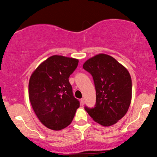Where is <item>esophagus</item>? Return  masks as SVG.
Segmentation results:
<instances>
[{"instance_id":"esophagus-1","label":"esophagus","mask_w":157,"mask_h":157,"mask_svg":"<svg viewBox=\"0 0 157 157\" xmlns=\"http://www.w3.org/2000/svg\"><path fill=\"white\" fill-rule=\"evenodd\" d=\"M80 102H81V105H84V98H82L80 100Z\"/></svg>"}]
</instances>
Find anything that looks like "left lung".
<instances>
[{
	"label": "left lung",
	"instance_id": "1",
	"mask_svg": "<svg viewBox=\"0 0 157 157\" xmlns=\"http://www.w3.org/2000/svg\"><path fill=\"white\" fill-rule=\"evenodd\" d=\"M91 74L96 91L95 107L85 110L95 122L105 127L118 123L129 109L132 78L127 69L110 55L100 53L83 64Z\"/></svg>",
	"mask_w": 157,
	"mask_h": 157
}]
</instances>
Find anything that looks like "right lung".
<instances>
[{
    "mask_svg": "<svg viewBox=\"0 0 157 157\" xmlns=\"http://www.w3.org/2000/svg\"><path fill=\"white\" fill-rule=\"evenodd\" d=\"M78 62L75 58L52 55L30 76L28 95L32 107L41 123L50 129L66 128L79 107L68 80Z\"/></svg>",
    "mask_w": 157,
    "mask_h": 157,
    "instance_id": "obj_1",
    "label": "right lung"
}]
</instances>
